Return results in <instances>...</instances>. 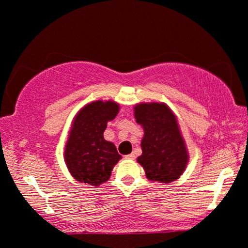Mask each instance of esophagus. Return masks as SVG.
Segmentation results:
<instances>
[{"label": "esophagus", "instance_id": "1", "mask_svg": "<svg viewBox=\"0 0 248 248\" xmlns=\"http://www.w3.org/2000/svg\"><path fill=\"white\" fill-rule=\"evenodd\" d=\"M125 159H128V160H134V159H135V155H134L133 154L127 155H125Z\"/></svg>", "mask_w": 248, "mask_h": 248}]
</instances>
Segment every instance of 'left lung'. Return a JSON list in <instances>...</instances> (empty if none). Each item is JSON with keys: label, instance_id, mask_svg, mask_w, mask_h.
Returning a JSON list of instances; mask_svg holds the SVG:
<instances>
[{"label": "left lung", "instance_id": "1", "mask_svg": "<svg viewBox=\"0 0 248 248\" xmlns=\"http://www.w3.org/2000/svg\"><path fill=\"white\" fill-rule=\"evenodd\" d=\"M134 115L144 130L138 162L144 168L147 178L159 183L179 178L188 155L175 115L167 105L159 103L139 104Z\"/></svg>", "mask_w": 248, "mask_h": 248}]
</instances>
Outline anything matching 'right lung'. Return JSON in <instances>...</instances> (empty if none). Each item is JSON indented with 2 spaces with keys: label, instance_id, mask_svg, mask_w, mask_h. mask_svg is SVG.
<instances>
[{
  "label": "right lung",
  "instance_id": "1",
  "mask_svg": "<svg viewBox=\"0 0 248 248\" xmlns=\"http://www.w3.org/2000/svg\"><path fill=\"white\" fill-rule=\"evenodd\" d=\"M120 106L114 101H93L74 118L65 147V162L77 181L98 186L109 179L122 158L111 142L104 139L107 122L114 120Z\"/></svg>",
  "mask_w": 248,
  "mask_h": 248
}]
</instances>
